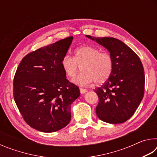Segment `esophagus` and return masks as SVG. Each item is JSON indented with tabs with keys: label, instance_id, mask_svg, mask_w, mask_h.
<instances>
[{
	"label": "esophagus",
	"instance_id": "esophagus-1",
	"mask_svg": "<svg viewBox=\"0 0 157 157\" xmlns=\"http://www.w3.org/2000/svg\"><path fill=\"white\" fill-rule=\"evenodd\" d=\"M79 91H80L81 94H85V93L87 92V90L86 89H84V88H79Z\"/></svg>",
	"mask_w": 157,
	"mask_h": 157
}]
</instances>
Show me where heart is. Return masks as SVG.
Wrapping results in <instances>:
<instances>
[{
    "label": "heart",
    "instance_id": "1",
    "mask_svg": "<svg viewBox=\"0 0 157 157\" xmlns=\"http://www.w3.org/2000/svg\"><path fill=\"white\" fill-rule=\"evenodd\" d=\"M81 65L83 72L73 78L74 83L80 86H88L94 81L102 84L111 75L113 60L110 53L100 51L96 47L84 46L75 50L74 57L65 55L61 61V66L69 78L75 77Z\"/></svg>",
    "mask_w": 157,
    "mask_h": 157
}]
</instances>
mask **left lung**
<instances>
[{"instance_id":"obj_1","label":"left lung","mask_w":157,"mask_h":157,"mask_svg":"<svg viewBox=\"0 0 157 157\" xmlns=\"http://www.w3.org/2000/svg\"><path fill=\"white\" fill-rule=\"evenodd\" d=\"M86 36L105 47L113 60L111 76L94 90L99 98L95 108L97 116L108 123H124L135 113L144 95L145 73L141 61L118 39Z\"/></svg>"}]
</instances>
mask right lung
Segmentation results:
<instances>
[{"instance_id":"right-lung-1","label":"right lung","mask_w":157,"mask_h":157,"mask_svg":"<svg viewBox=\"0 0 157 157\" xmlns=\"http://www.w3.org/2000/svg\"><path fill=\"white\" fill-rule=\"evenodd\" d=\"M73 39L69 36L28 53L16 71V105L25 123L38 131L56 132L71 121V105L80 92L66 79L61 61Z\"/></svg>"}]
</instances>
